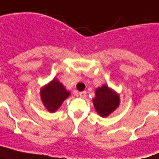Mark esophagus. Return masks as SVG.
I'll return each instance as SVG.
<instances>
[{
	"instance_id": "34e87169",
	"label": "esophagus",
	"mask_w": 159,
	"mask_h": 159,
	"mask_svg": "<svg viewBox=\"0 0 159 159\" xmlns=\"http://www.w3.org/2000/svg\"><path fill=\"white\" fill-rule=\"evenodd\" d=\"M79 96L82 98H85V97H87V92H79Z\"/></svg>"
}]
</instances>
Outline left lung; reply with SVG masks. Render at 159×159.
Returning <instances> with one entry per match:
<instances>
[{
  "mask_svg": "<svg viewBox=\"0 0 159 159\" xmlns=\"http://www.w3.org/2000/svg\"><path fill=\"white\" fill-rule=\"evenodd\" d=\"M93 104L100 116L106 117L113 112L120 104V97L116 92L103 85L96 90Z\"/></svg>",
  "mask_w": 159,
  "mask_h": 159,
  "instance_id": "8db88e82",
  "label": "left lung"
}]
</instances>
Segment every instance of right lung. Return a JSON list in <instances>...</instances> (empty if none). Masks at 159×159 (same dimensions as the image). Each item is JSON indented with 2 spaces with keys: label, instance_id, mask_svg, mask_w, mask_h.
Instances as JSON below:
<instances>
[{
  "label": "right lung",
  "instance_id": "add662e5",
  "mask_svg": "<svg viewBox=\"0 0 159 159\" xmlns=\"http://www.w3.org/2000/svg\"><path fill=\"white\" fill-rule=\"evenodd\" d=\"M41 99L48 111L54 112L69 96V92L57 80H53L40 92Z\"/></svg>",
  "mask_w": 159,
  "mask_h": 159
}]
</instances>
